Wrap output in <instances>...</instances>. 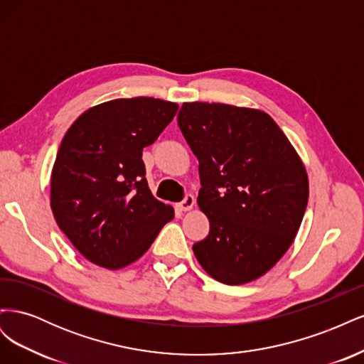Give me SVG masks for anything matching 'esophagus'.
I'll return each instance as SVG.
<instances>
[{"instance_id":"esophagus-1","label":"esophagus","mask_w":364,"mask_h":364,"mask_svg":"<svg viewBox=\"0 0 364 364\" xmlns=\"http://www.w3.org/2000/svg\"><path fill=\"white\" fill-rule=\"evenodd\" d=\"M194 203H196L194 196H193V194H186V196L183 197V200H182L178 206H179L181 211H190V209L194 206Z\"/></svg>"}]
</instances>
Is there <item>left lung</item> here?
<instances>
[{
  "label": "left lung",
  "mask_w": 364,
  "mask_h": 364,
  "mask_svg": "<svg viewBox=\"0 0 364 364\" xmlns=\"http://www.w3.org/2000/svg\"><path fill=\"white\" fill-rule=\"evenodd\" d=\"M178 124L199 159L197 197L209 235L193 246L205 272L228 285L262 277L291 246L308 203L301 158L258 109L183 103Z\"/></svg>",
  "instance_id": "8db88e82"
}]
</instances>
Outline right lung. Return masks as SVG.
<instances>
[{
	"mask_svg": "<svg viewBox=\"0 0 364 364\" xmlns=\"http://www.w3.org/2000/svg\"><path fill=\"white\" fill-rule=\"evenodd\" d=\"M178 107L151 97L118 98L87 109L65 134L51 173V209L62 232L97 266H129L173 220V208L149 188L142 149Z\"/></svg>",
	"mask_w": 364,
	"mask_h": 364,
	"instance_id": "1",
	"label": "right lung"
}]
</instances>
